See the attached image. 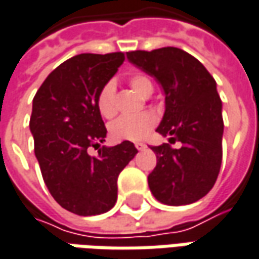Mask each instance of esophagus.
<instances>
[{
	"label": "esophagus",
	"mask_w": 259,
	"mask_h": 259,
	"mask_svg": "<svg viewBox=\"0 0 259 259\" xmlns=\"http://www.w3.org/2000/svg\"><path fill=\"white\" fill-rule=\"evenodd\" d=\"M135 146H136V149H139V150H142V149H145V147H146V145H145V143H142V142H136V143H135Z\"/></svg>",
	"instance_id": "34e87169"
}]
</instances>
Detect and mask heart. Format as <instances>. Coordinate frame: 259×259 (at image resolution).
I'll list each match as a JSON object with an SVG mask.
<instances>
[{
  "label": "heart",
  "instance_id": "1",
  "mask_svg": "<svg viewBox=\"0 0 259 259\" xmlns=\"http://www.w3.org/2000/svg\"><path fill=\"white\" fill-rule=\"evenodd\" d=\"M129 84L140 96L147 97L153 92V81L142 73H136L129 77ZM97 109L103 117L110 119L116 114V84L114 81H107L100 87L97 97ZM157 119L153 113L145 112L139 114L120 116L119 119L112 121L110 135L114 140H140L146 136L150 130L156 126Z\"/></svg>",
  "mask_w": 259,
  "mask_h": 259
}]
</instances>
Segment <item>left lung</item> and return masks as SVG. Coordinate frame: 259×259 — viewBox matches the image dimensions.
<instances>
[{"label": "left lung", "mask_w": 259, "mask_h": 259, "mask_svg": "<svg viewBox=\"0 0 259 259\" xmlns=\"http://www.w3.org/2000/svg\"><path fill=\"white\" fill-rule=\"evenodd\" d=\"M127 58L163 87L166 110L156 132L182 143L152 146L157 162L147 176L150 192L172 206L199 201L213 188L222 162V102L213 77L176 47L129 51Z\"/></svg>", "instance_id": "left-lung-1"}]
</instances>
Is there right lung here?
<instances>
[{
    "instance_id": "add662e5",
    "label": "right lung",
    "mask_w": 259,
    "mask_h": 259,
    "mask_svg": "<svg viewBox=\"0 0 259 259\" xmlns=\"http://www.w3.org/2000/svg\"><path fill=\"white\" fill-rule=\"evenodd\" d=\"M124 53L78 54L54 68L32 100L30 129L34 153L51 196L64 209L92 217L110 210L117 201V178L138 153L124 140L100 147L106 126L96 97L120 64Z\"/></svg>"
}]
</instances>
